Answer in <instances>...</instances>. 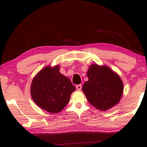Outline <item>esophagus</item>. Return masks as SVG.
<instances>
[{"label":"esophagus","mask_w":147,"mask_h":147,"mask_svg":"<svg viewBox=\"0 0 147 147\" xmlns=\"http://www.w3.org/2000/svg\"><path fill=\"white\" fill-rule=\"evenodd\" d=\"M76 89H77V90H81L82 85H81V84H78V85H76Z\"/></svg>","instance_id":"obj_1"}]
</instances>
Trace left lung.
Instances as JSON below:
<instances>
[{
  "instance_id": "left-lung-1",
  "label": "left lung",
  "mask_w": 147,
  "mask_h": 147,
  "mask_svg": "<svg viewBox=\"0 0 147 147\" xmlns=\"http://www.w3.org/2000/svg\"><path fill=\"white\" fill-rule=\"evenodd\" d=\"M88 81L82 90L88 102L100 110H107L119 102L123 92L120 78L107 66L93 64L87 72Z\"/></svg>"
}]
</instances>
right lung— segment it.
<instances>
[{
    "label": "right lung",
    "instance_id": "right-lung-1",
    "mask_svg": "<svg viewBox=\"0 0 147 147\" xmlns=\"http://www.w3.org/2000/svg\"><path fill=\"white\" fill-rule=\"evenodd\" d=\"M75 90V86L69 78L59 72V65L44 67L34 78L31 86L33 101L42 109L52 114L63 109Z\"/></svg>",
    "mask_w": 147,
    "mask_h": 147
}]
</instances>
